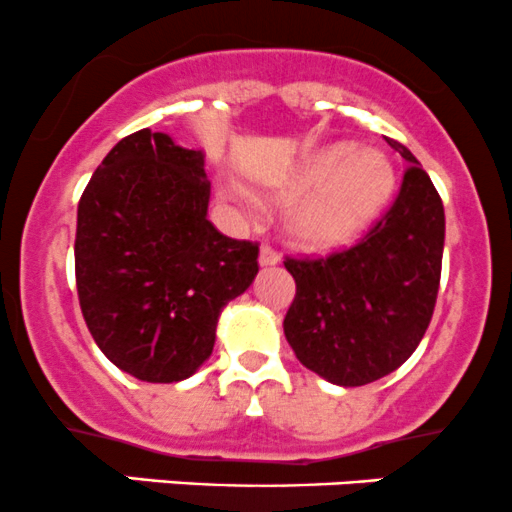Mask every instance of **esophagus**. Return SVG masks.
<instances>
[{
  "label": "esophagus",
  "mask_w": 512,
  "mask_h": 512,
  "mask_svg": "<svg viewBox=\"0 0 512 512\" xmlns=\"http://www.w3.org/2000/svg\"><path fill=\"white\" fill-rule=\"evenodd\" d=\"M279 260H282V257H279V252L274 250V247H269V245H262L260 247V265L262 267L279 265Z\"/></svg>",
  "instance_id": "obj_1"
}]
</instances>
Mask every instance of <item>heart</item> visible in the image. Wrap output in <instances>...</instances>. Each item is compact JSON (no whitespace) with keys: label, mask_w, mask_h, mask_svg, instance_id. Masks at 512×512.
I'll return each instance as SVG.
<instances>
[{"label":"heart","mask_w":512,"mask_h":512,"mask_svg":"<svg viewBox=\"0 0 512 512\" xmlns=\"http://www.w3.org/2000/svg\"><path fill=\"white\" fill-rule=\"evenodd\" d=\"M396 172L379 150L338 143L318 150L282 189L295 199L289 230L308 247H338L355 240L389 204Z\"/></svg>","instance_id":"obj_1"}]
</instances>
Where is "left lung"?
Returning <instances> with one entry per match:
<instances>
[{
    "mask_svg": "<svg viewBox=\"0 0 512 512\" xmlns=\"http://www.w3.org/2000/svg\"><path fill=\"white\" fill-rule=\"evenodd\" d=\"M391 209L357 245L316 260L286 257L296 296L284 335L299 362L338 386H364L396 372L428 330L440 289L445 209L415 155Z\"/></svg>",
    "mask_w": 512,
    "mask_h": 512,
    "instance_id": "obj_1",
    "label": "left lung"
}]
</instances>
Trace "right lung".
<instances>
[{
    "label": "right lung",
    "instance_id": "1",
    "mask_svg": "<svg viewBox=\"0 0 512 512\" xmlns=\"http://www.w3.org/2000/svg\"><path fill=\"white\" fill-rule=\"evenodd\" d=\"M204 153L150 128L111 148L77 206L75 279L84 323L121 372L189 379L218 316L257 274L260 247L206 218Z\"/></svg>",
    "mask_w": 512,
    "mask_h": 512
}]
</instances>
